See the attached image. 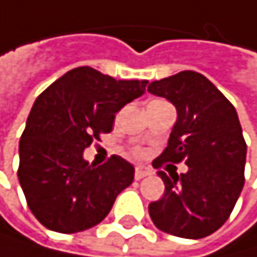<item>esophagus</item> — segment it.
<instances>
[{"instance_id":"obj_1","label":"esophagus","mask_w":257,"mask_h":257,"mask_svg":"<svg viewBox=\"0 0 257 257\" xmlns=\"http://www.w3.org/2000/svg\"><path fill=\"white\" fill-rule=\"evenodd\" d=\"M151 175V169L146 167V166H137L135 167V179L140 180V179H145V177Z\"/></svg>"}]
</instances>
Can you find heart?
I'll return each mask as SVG.
<instances>
[{"instance_id": "1", "label": "heart", "mask_w": 257, "mask_h": 257, "mask_svg": "<svg viewBox=\"0 0 257 257\" xmlns=\"http://www.w3.org/2000/svg\"><path fill=\"white\" fill-rule=\"evenodd\" d=\"M134 154H135V156H143V150L137 148V150H134Z\"/></svg>"}]
</instances>
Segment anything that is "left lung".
Listing matches in <instances>:
<instances>
[{
  "mask_svg": "<svg viewBox=\"0 0 257 257\" xmlns=\"http://www.w3.org/2000/svg\"><path fill=\"white\" fill-rule=\"evenodd\" d=\"M148 91L169 99L177 122L167 148L153 162L179 164L187 174L158 175L164 196L150 204L159 230L182 238H204L224 225L244 185L246 143L233 104L204 75L183 70L148 85Z\"/></svg>",
  "mask_w": 257,
  "mask_h": 257,
  "instance_id": "obj_1",
  "label": "left lung"
}]
</instances>
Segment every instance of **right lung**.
Here are the masks:
<instances>
[{
  "instance_id": "1",
  "label": "right lung",
  "mask_w": 257,
  "mask_h": 257,
  "mask_svg": "<svg viewBox=\"0 0 257 257\" xmlns=\"http://www.w3.org/2000/svg\"><path fill=\"white\" fill-rule=\"evenodd\" d=\"M148 80H115L91 67L59 77L33 103L19 143L17 177L32 214L59 233H77L103 220L134 166L111 156L88 164L83 150L112 130L115 112L145 93Z\"/></svg>"
}]
</instances>
